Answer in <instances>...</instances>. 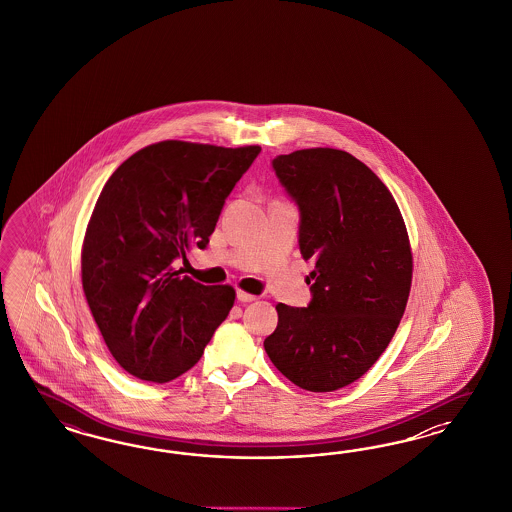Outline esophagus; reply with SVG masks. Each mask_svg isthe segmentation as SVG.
<instances>
[{"instance_id":"obj_1","label":"esophagus","mask_w":512,"mask_h":512,"mask_svg":"<svg viewBox=\"0 0 512 512\" xmlns=\"http://www.w3.org/2000/svg\"><path fill=\"white\" fill-rule=\"evenodd\" d=\"M236 298H238L240 302H253L257 296L249 295L246 291H238V293H236Z\"/></svg>"}]
</instances>
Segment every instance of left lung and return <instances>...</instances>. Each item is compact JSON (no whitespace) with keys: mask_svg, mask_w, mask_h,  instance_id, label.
Instances as JSON below:
<instances>
[{"mask_svg":"<svg viewBox=\"0 0 512 512\" xmlns=\"http://www.w3.org/2000/svg\"><path fill=\"white\" fill-rule=\"evenodd\" d=\"M272 165L300 208V253L315 268L310 306L278 304L264 351L296 387L332 392L372 368L402 321L409 234L388 187L357 157L308 148Z\"/></svg>","mask_w":512,"mask_h":512,"instance_id":"obj_1","label":"left lung"}]
</instances>
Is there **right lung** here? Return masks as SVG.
<instances>
[{
  "label": "right lung",
  "mask_w": 512,
  "mask_h": 512,
  "mask_svg": "<svg viewBox=\"0 0 512 512\" xmlns=\"http://www.w3.org/2000/svg\"><path fill=\"white\" fill-rule=\"evenodd\" d=\"M259 152L163 140L107 180L82 242V289L125 372L152 383L176 379L227 319L233 287L202 285L172 263L206 248L225 199Z\"/></svg>",
  "instance_id": "add662e5"
}]
</instances>
